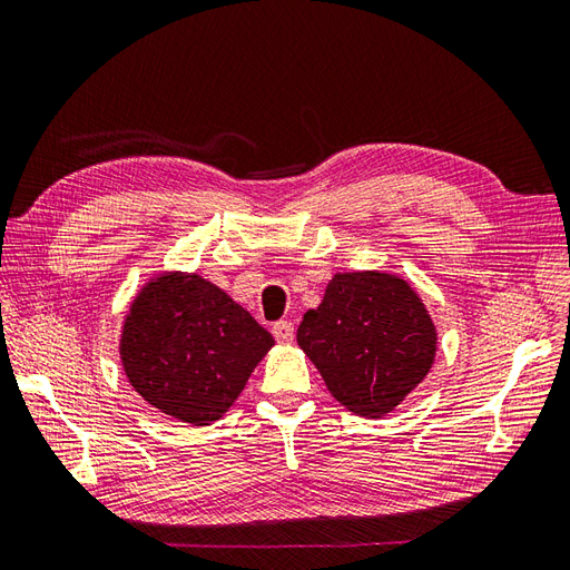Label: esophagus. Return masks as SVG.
Returning <instances> with one entry per match:
<instances>
[{
	"mask_svg": "<svg viewBox=\"0 0 570 570\" xmlns=\"http://www.w3.org/2000/svg\"><path fill=\"white\" fill-rule=\"evenodd\" d=\"M273 337L278 340V342H283V344L292 342V337H295V323H292V321L273 323Z\"/></svg>",
	"mask_w": 570,
	"mask_h": 570,
	"instance_id": "obj_1",
	"label": "esophagus"
}]
</instances>
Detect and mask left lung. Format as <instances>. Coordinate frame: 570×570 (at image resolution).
<instances>
[{
  "label": "left lung",
  "mask_w": 570,
  "mask_h": 570,
  "mask_svg": "<svg viewBox=\"0 0 570 570\" xmlns=\"http://www.w3.org/2000/svg\"><path fill=\"white\" fill-rule=\"evenodd\" d=\"M335 400L381 419L428 375L438 331L406 281L381 271L337 273L297 331Z\"/></svg>",
  "instance_id": "8db88e82"
}]
</instances>
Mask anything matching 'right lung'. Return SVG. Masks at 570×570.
<instances>
[{"mask_svg": "<svg viewBox=\"0 0 570 570\" xmlns=\"http://www.w3.org/2000/svg\"><path fill=\"white\" fill-rule=\"evenodd\" d=\"M273 337L226 292L197 273H161L130 304L120 364L147 404L209 425L245 390Z\"/></svg>", "mask_w": 570, "mask_h": 570, "instance_id": "1", "label": "right lung"}]
</instances>
